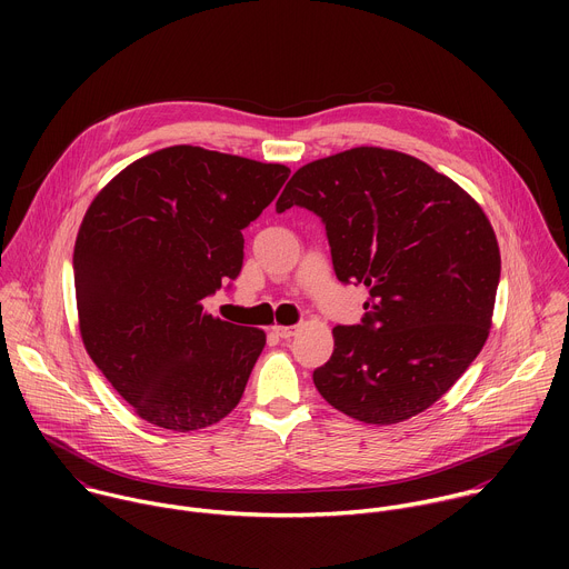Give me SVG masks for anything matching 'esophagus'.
I'll use <instances>...</instances> for the list:
<instances>
[{"label": "esophagus", "instance_id": "esophagus-1", "mask_svg": "<svg viewBox=\"0 0 569 569\" xmlns=\"http://www.w3.org/2000/svg\"><path fill=\"white\" fill-rule=\"evenodd\" d=\"M297 331H299V327H279V323H274V327H272V333L283 338V340H290Z\"/></svg>", "mask_w": 569, "mask_h": 569}]
</instances>
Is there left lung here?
<instances>
[{"label": "left lung", "mask_w": 569, "mask_h": 569, "mask_svg": "<svg viewBox=\"0 0 569 569\" xmlns=\"http://www.w3.org/2000/svg\"><path fill=\"white\" fill-rule=\"evenodd\" d=\"M315 211L342 283L369 290L358 327H336L312 382L336 410L369 426L435 405L479 356L500 281L483 209L426 161L358 146L301 167L277 200Z\"/></svg>", "instance_id": "1"}]
</instances>
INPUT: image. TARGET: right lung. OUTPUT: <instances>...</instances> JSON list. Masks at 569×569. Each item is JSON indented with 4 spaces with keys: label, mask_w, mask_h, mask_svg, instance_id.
<instances>
[{
    "label": "right lung",
    "mask_w": 569,
    "mask_h": 569,
    "mask_svg": "<svg viewBox=\"0 0 569 569\" xmlns=\"http://www.w3.org/2000/svg\"><path fill=\"white\" fill-rule=\"evenodd\" d=\"M283 164L169 146L92 200L73 246L78 329L86 351L143 421L202 430L246 391L266 333L204 310L242 268V229L274 200Z\"/></svg>",
    "instance_id": "1"
}]
</instances>
